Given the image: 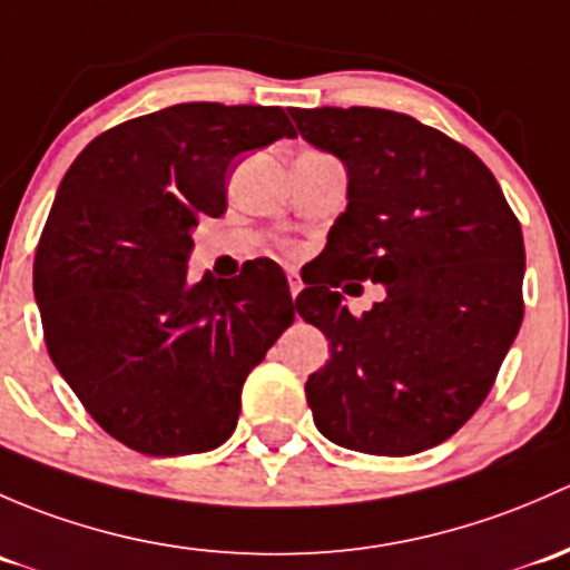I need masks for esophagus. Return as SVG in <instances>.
I'll return each mask as SVG.
<instances>
[{"label": "esophagus", "mask_w": 570, "mask_h": 570, "mask_svg": "<svg viewBox=\"0 0 570 570\" xmlns=\"http://www.w3.org/2000/svg\"><path fill=\"white\" fill-rule=\"evenodd\" d=\"M287 285H291V296H293V298H296L298 293H302V279L291 277V279H287Z\"/></svg>", "instance_id": "esophagus-1"}]
</instances>
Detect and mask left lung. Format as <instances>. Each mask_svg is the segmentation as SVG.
Wrapping results in <instances>:
<instances>
[{
	"label": "left lung",
	"mask_w": 570,
	"mask_h": 570,
	"mask_svg": "<svg viewBox=\"0 0 570 570\" xmlns=\"http://www.w3.org/2000/svg\"><path fill=\"white\" fill-rule=\"evenodd\" d=\"M291 117L348 175L326 272L296 298L332 351L304 386L315 425L371 455L436 448L478 412L519 334V219L472 150L414 117L371 107ZM343 278L381 282L387 296L356 320L333 291Z\"/></svg>",
	"instance_id": "obj_1"
}]
</instances>
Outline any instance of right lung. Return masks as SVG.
I'll return each mask as SVG.
<instances>
[{"instance_id": "obj_1", "label": "right lung", "mask_w": 570, "mask_h": 570, "mask_svg": "<svg viewBox=\"0 0 570 570\" xmlns=\"http://www.w3.org/2000/svg\"><path fill=\"white\" fill-rule=\"evenodd\" d=\"M293 134L279 107L175 104L104 131L62 178L35 302L57 371L126 448L191 455L236 431L246 375L296 313L272 261L189 283L191 230L227 210L238 156Z\"/></svg>"}]
</instances>
